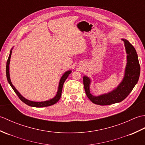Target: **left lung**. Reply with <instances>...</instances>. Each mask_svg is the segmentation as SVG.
I'll use <instances>...</instances> for the list:
<instances>
[{
    "label": "left lung",
    "instance_id": "obj_1",
    "mask_svg": "<svg viewBox=\"0 0 145 145\" xmlns=\"http://www.w3.org/2000/svg\"><path fill=\"white\" fill-rule=\"evenodd\" d=\"M121 40L124 42L127 53V65L123 78L115 88L106 93L94 96L90 93L91 79L86 75L83 76L85 93L89 99L95 104L109 105L121 102L127 97L138 83L140 74V66L137 51L127 39H121Z\"/></svg>",
    "mask_w": 145,
    "mask_h": 145
}]
</instances>
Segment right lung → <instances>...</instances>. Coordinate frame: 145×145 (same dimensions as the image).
<instances>
[{
    "label": "right lung",
    "mask_w": 145,
    "mask_h": 145,
    "mask_svg": "<svg viewBox=\"0 0 145 145\" xmlns=\"http://www.w3.org/2000/svg\"><path fill=\"white\" fill-rule=\"evenodd\" d=\"M14 47H12V49L10 51V54H9V56L8 58V60L7 61V65H6V76H7V81L8 82V84H10L11 86V87L13 89L14 91L15 92V93L17 95V96L19 97L20 100L23 101L24 103L27 104V105L32 106V107H45V106H51L52 105H54L55 103H56L57 101L60 100V98L61 97V91H62V88H63V85L65 81L66 80V79L67 78L68 76L72 73V70H68L67 72H65L63 75L61 76V77L59 81V84H58V90L57 92V94L55 96L52 98V99H50L48 100H46L44 101H31L29 100H27V98L25 97H24L17 90L13 84H12L11 82V80L10 78V72H9V65H10V58H11V55H12V49H13Z\"/></svg>",
    "instance_id": "1"
}]
</instances>
